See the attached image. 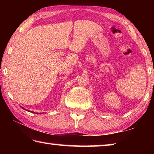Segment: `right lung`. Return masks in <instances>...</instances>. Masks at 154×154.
Here are the masks:
<instances>
[{
	"mask_svg": "<svg viewBox=\"0 0 154 154\" xmlns=\"http://www.w3.org/2000/svg\"><path fill=\"white\" fill-rule=\"evenodd\" d=\"M21 107H22V106H21ZM22 109H24V108H23V107H22Z\"/></svg>",
	"mask_w": 154,
	"mask_h": 154,
	"instance_id": "right-lung-1",
	"label": "right lung"
}]
</instances>
